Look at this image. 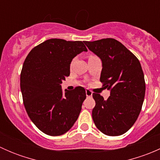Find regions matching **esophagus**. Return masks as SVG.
<instances>
[{
    "label": "esophagus",
    "mask_w": 160,
    "mask_h": 160,
    "mask_svg": "<svg viewBox=\"0 0 160 160\" xmlns=\"http://www.w3.org/2000/svg\"><path fill=\"white\" fill-rule=\"evenodd\" d=\"M86 95L87 97H91L92 96V92L90 90H86Z\"/></svg>",
    "instance_id": "obj_1"
}]
</instances>
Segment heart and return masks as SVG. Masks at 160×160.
<instances>
[{
  "mask_svg": "<svg viewBox=\"0 0 160 160\" xmlns=\"http://www.w3.org/2000/svg\"><path fill=\"white\" fill-rule=\"evenodd\" d=\"M91 56H89V58H90V57H91Z\"/></svg>",
  "mask_w": 160,
  "mask_h": 160,
  "instance_id": "obj_1",
  "label": "heart"
}]
</instances>
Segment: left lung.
I'll use <instances>...</instances> for the list:
<instances>
[{"label": "left lung", "instance_id": "8db88e82", "mask_svg": "<svg viewBox=\"0 0 160 160\" xmlns=\"http://www.w3.org/2000/svg\"><path fill=\"white\" fill-rule=\"evenodd\" d=\"M84 43L102 61L100 80L104 88L111 90L106 101L99 93H93L96 103L92 111L93 122L105 135H122L136 122L144 101L146 83L141 64L114 38Z\"/></svg>", "mask_w": 160, "mask_h": 160}]
</instances>
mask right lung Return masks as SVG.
Wrapping results in <instances>:
<instances>
[{
	"instance_id": "1",
	"label": "right lung",
	"mask_w": 160,
	"mask_h": 160,
	"mask_svg": "<svg viewBox=\"0 0 160 160\" xmlns=\"http://www.w3.org/2000/svg\"><path fill=\"white\" fill-rule=\"evenodd\" d=\"M83 42L48 39L31 50L24 62L20 78L24 105L32 122L46 135L66 133L78 118L85 89L77 87L63 93L60 84L70 76L72 59L88 51Z\"/></svg>"
}]
</instances>
